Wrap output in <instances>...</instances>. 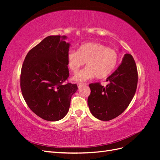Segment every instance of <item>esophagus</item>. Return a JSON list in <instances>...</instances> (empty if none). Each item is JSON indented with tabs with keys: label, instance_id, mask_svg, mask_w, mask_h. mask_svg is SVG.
Here are the masks:
<instances>
[{
	"label": "esophagus",
	"instance_id": "esophagus-1",
	"mask_svg": "<svg viewBox=\"0 0 160 160\" xmlns=\"http://www.w3.org/2000/svg\"><path fill=\"white\" fill-rule=\"evenodd\" d=\"M83 85H84V83H77V86H78L79 88H80L81 87L83 86Z\"/></svg>",
	"mask_w": 160,
	"mask_h": 160
}]
</instances>
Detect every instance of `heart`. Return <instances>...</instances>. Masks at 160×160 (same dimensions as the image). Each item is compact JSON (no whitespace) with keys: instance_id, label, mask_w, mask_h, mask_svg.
Returning <instances> with one entry per match:
<instances>
[{"instance_id":"b5f03b06","label":"heart","mask_w":160,"mask_h":160,"mask_svg":"<svg viewBox=\"0 0 160 160\" xmlns=\"http://www.w3.org/2000/svg\"><path fill=\"white\" fill-rule=\"evenodd\" d=\"M118 53L114 49L100 43L88 42L81 44L77 52L70 51L67 56V65L73 73H77L82 66L87 67L74 77L83 81L94 76L97 79L107 77L118 63Z\"/></svg>"}]
</instances>
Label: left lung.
I'll return each mask as SVG.
<instances>
[{
  "instance_id": "left-lung-1",
  "label": "left lung",
  "mask_w": 160,
  "mask_h": 160,
  "mask_svg": "<svg viewBox=\"0 0 160 160\" xmlns=\"http://www.w3.org/2000/svg\"><path fill=\"white\" fill-rule=\"evenodd\" d=\"M137 67L132 55L125 54L118 68L109 76L106 87L100 83L89 84L88 103L91 113L101 121H109L127 109L138 85Z\"/></svg>"
}]
</instances>
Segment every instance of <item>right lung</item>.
<instances>
[{
  "label": "right lung",
  "mask_w": 160,
  "mask_h": 160,
  "mask_svg": "<svg viewBox=\"0 0 160 160\" xmlns=\"http://www.w3.org/2000/svg\"><path fill=\"white\" fill-rule=\"evenodd\" d=\"M66 36L44 38L27 53L21 68L20 85L28 108L41 118L56 122L69 109L77 84L65 82L69 76L67 56L70 44Z\"/></svg>",
  "instance_id": "obj_1"
}]
</instances>
